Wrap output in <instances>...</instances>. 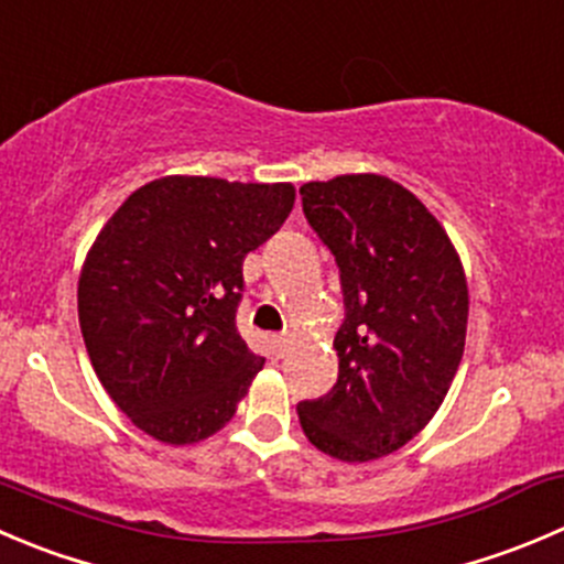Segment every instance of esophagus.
<instances>
[{
	"label": "esophagus",
	"mask_w": 564,
	"mask_h": 564,
	"mask_svg": "<svg viewBox=\"0 0 564 564\" xmlns=\"http://www.w3.org/2000/svg\"><path fill=\"white\" fill-rule=\"evenodd\" d=\"M272 349H275V355H283L289 349V336H272Z\"/></svg>",
	"instance_id": "34e87169"
}]
</instances>
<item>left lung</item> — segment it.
Segmentation results:
<instances>
[{"label": "left lung", "instance_id": "8db88e82", "mask_svg": "<svg viewBox=\"0 0 564 564\" xmlns=\"http://www.w3.org/2000/svg\"><path fill=\"white\" fill-rule=\"evenodd\" d=\"M303 212L341 272L338 380L297 404L305 438L341 463L402 449L460 366L468 283L457 248L410 189L377 173L308 182Z\"/></svg>", "mask_w": 564, "mask_h": 564}]
</instances>
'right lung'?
<instances>
[{
    "label": "right lung",
    "instance_id": "right-lung-1",
    "mask_svg": "<svg viewBox=\"0 0 564 564\" xmlns=\"http://www.w3.org/2000/svg\"><path fill=\"white\" fill-rule=\"evenodd\" d=\"M294 206V187L165 176L104 223L76 286L104 391L137 430L193 446L237 413L264 358L237 333L242 261Z\"/></svg>",
    "mask_w": 564,
    "mask_h": 564
}]
</instances>
